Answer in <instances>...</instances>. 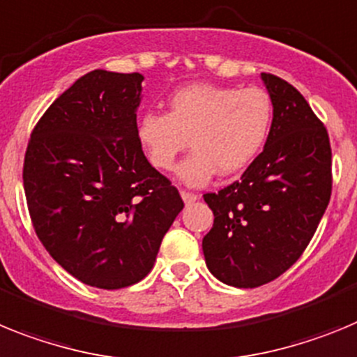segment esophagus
<instances>
[{"label": "esophagus", "instance_id": "esophagus-1", "mask_svg": "<svg viewBox=\"0 0 357 357\" xmlns=\"http://www.w3.org/2000/svg\"><path fill=\"white\" fill-rule=\"evenodd\" d=\"M181 197L183 201H185V204H192V203H196L197 201V196L196 194H192V192H181Z\"/></svg>", "mask_w": 357, "mask_h": 357}]
</instances>
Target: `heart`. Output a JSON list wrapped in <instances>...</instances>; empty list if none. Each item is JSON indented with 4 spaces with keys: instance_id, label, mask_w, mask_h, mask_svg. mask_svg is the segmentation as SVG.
<instances>
[{
    "instance_id": "heart-1",
    "label": "heart",
    "mask_w": 357,
    "mask_h": 357,
    "mask_svg": "<svg viewBox=\"0 0 357 357\" xmlns=\"http://www.w3.org/2000/svg\"><path fill=\"white\" fill-rule=\"evenodd\" d=\"M271 122L273 102L264 89L197 82L172 93L169 113H145L136 135L149 163L161 172L174 170L190 138L194 153L178 178L188 187H204L219 172L246 169L264 147Z\"/></svg>"
}]
</instances>
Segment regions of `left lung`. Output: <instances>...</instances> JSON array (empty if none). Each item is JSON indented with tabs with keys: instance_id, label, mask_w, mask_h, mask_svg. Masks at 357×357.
<instances>
[{
	"instance_id": "8db88e82",
	"label": "left lung",
	"mask_w": 357,
	"mask_h": 357,
	"mask_svg": "<svg viewBox=\"0 0 357 357\" xmlns=\"http://www.w3.org/2000/svg\"><path fill=\"white\" fill-rule=\"evenodd\" d=\"M273 102L264 151L241 179L204 194L213 226L203 238L206 268L234 287H259L300 259L333 190V153L324 123L296 88L260 75Z\"/></svg>"
}]
</instances>
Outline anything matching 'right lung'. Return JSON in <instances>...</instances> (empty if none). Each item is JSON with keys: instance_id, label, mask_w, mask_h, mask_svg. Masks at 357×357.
Returning a JSON list of instances; mask_svg holds the SVG:
<instances>
[{"instance_id": "add662e5", "label": "right lung", "mask_w": 357, "mask_h": 357, "mask_svg": "<svg viewBox=\"0 0 357 357\" xmlns=\"http://www.w3.org/2000/svg\"><path fill=\"white\" fill-rule=\"evenodd\" d=\"M142 82L140 73H86L46 109L24 154L37 237L59 266L98 289L147 277L185 206L142 151Z\"/></svg>"}]
</instances>
